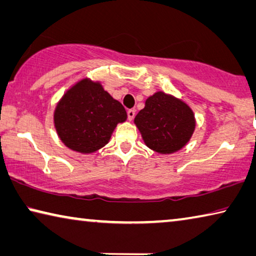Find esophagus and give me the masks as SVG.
<instances>
[{
    "label": "esophagus",
    "mask_w": 256,
    "mask_h": 256,
    "mask_svg": "<svg viewBox=\"0 0 256 256\" xmlns=\"http://www.w3.org/2000/svg\"><path fill=\"white\" fill-rule=\"evenodd\" d=\"M134 116H136V110H134V109H128V120H132L133 118H134Z\"/></svg>",
    "instance_id": "34e87169"
}]
</instances>
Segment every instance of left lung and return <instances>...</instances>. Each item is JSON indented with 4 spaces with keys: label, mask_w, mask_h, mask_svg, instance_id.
<instances>
[{
    "label": "left lung",
    "mask_w": 256,
    "mask_h": 256,
    "mask_svg": "<svg viewBox=\"0 0 256 256\" xmlns=\"http://www.w3.org/2000/svg\"><path fill=\"white\" fill-rule=\"evenodd\" d=\"M134 124L147 147L160 154H173L188 144L196 120L186 102L158 91L146 100Z\"/></svg>",
    "instance_id": "8db88e82"
}]
</instances>
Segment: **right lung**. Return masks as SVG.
I'll use <instances>...</instances> for the list:
<instances>
[{
	"label": "right lung",
	"mask_w": 256,
	"mask_h": 256,
	"mask_svg": "<svg viewBox=\"0 0 256 256\" xmlns=\"http://www.w3.org/2000/svg\"><path fill=\"white\" fill-rule=\"evenodd\" d=\"M126 112L99 82L83 78L68 90L56 104L54 120L64 144L82 154L94 152L108 144Z\"/></svg>",
	"instance_id": "1"
}]
</instances>
